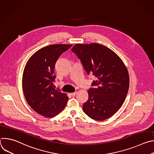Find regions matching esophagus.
Here are the masks:
<instances>
[{
  "label": "esophagus",
  "mask_w": 154,
  "mask_h": 154,
  "mask_svg": "<svg viewBox=\"0 0 154 154\" xmlns=\"http://www.w3.org/2000/svg\"><path fill=\"white\" fill-rule=\"evenodd\" d=\"M77 94V92H74V93H70V94L72 96V97H74V96H75L76 94Z\"/></svg>",
  "instance_id": "1"
}]
</instances>
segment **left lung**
<instances>
[{
  "instance_id": "8db88e82",
  "label": "left lung",
  "mask_w": 154,
  "mask_h": 154,
  "mask_svg": "<svg viewBox=\"0 0 154 154\" xmlns=\"http://www.w3.org/2000/svg\"><path fill=\"white\" fill-rule=\"evenodd\" d=\"M86 72L97 77L92 83L88 100L83 110L90 118L103 121L112 117L122 106L128 93L129 75L121 58L112 50L97 43L76 44L71 49Z\"/></svg>"
}]
</instances>
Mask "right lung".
Wrapping results in <instances>:
<instances>
[{"mask_svg": "<svg viewBox=\"0 0 154 154\" xmlns=\"http://www.w3.org/2000/svg\"><path fill=\"white\" fill-rule=\"evenodd\" d=\"M72 45H52L34 53L27 61L23 75V88L28 104L38 114L53 118L66 105L68 97L55 90V63Z\"/></svg>", "mask_w": 154, "mask_h": 154, "instance_id": "1", "label": "right lung"}]
</instances>
